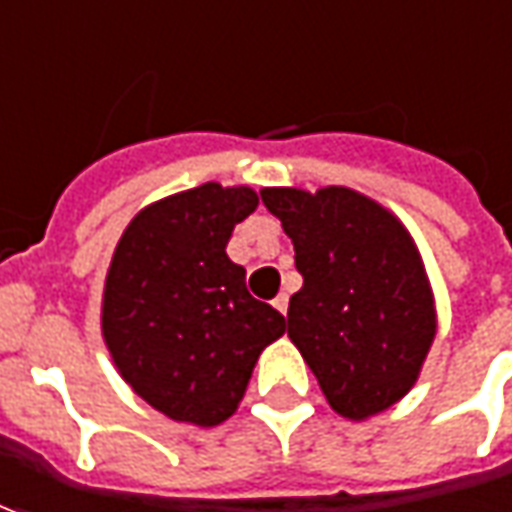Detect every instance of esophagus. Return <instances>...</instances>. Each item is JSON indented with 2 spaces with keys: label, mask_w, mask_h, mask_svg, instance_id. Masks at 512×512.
<instances>
[{
  "label": "esophagus",
  "mask_w": 512,
  "mask_h": 512,
  "mask_svg": "<svg viewBox=\"0 0 512 512\" xmlns=\"http://www.w3.org/2000/svg\"><path fill=\"white\" fill-rule=\"evenodd\" d=\"M287 306H290V298L281 292L276 301H273V309H276V312H281V315H287Z\"/></svg>",
  "instance_id": "1"
}]
</instances>
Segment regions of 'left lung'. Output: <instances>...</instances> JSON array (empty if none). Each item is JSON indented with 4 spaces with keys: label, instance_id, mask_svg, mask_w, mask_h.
<instances>
[{
    "label": "left lung",
    "instance_id": "left-lung-1",
    "mask_svg": "<svg viewBox=\"0 0 512 512\" xmlns=\"http://www.w3.org/2000/svg\"><path fill=\"white\" fill-rule=\"evenodd\" d=\"M295 248L303 287L290 340L331 410L365 421L407 396L438 334L435 295L415 239L393 211L348 186L262 189Z\"/></svg>",
    "mask_w": 512,
    "mask_h": 512
}]
</instances>
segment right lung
Listing matches in <instances>:
<instances>
[{
    "label": "right lung",
    "mask_w": 512,
    "mask_h": 512,
    "mask_svg": "<svg viewBox=\"0 0 512 512\" xmlns=\"http://www.w3.org/2000/svg\"><path fill=\"white\" fill-rule=\"evenodd\" d=\"M256 206L250 186L203 183L144 206L116 242L102 340L133 393L172 421H228L259 354L287 331L225 253Z\"/></svg>",
    "instance_id": "1"
}]
</instances>
